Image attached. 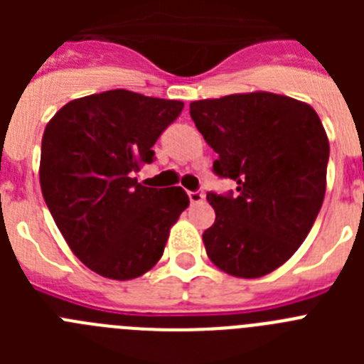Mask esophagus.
I'll return each mask as SVG.
<instances>
[{
	"mask_svg": "<svg viewBox=\"0 0 364 364\" xmlns=\"http://www.w3.org/2000/svg\"><path fill=\"white\" fill-rule=\"evenodd\" d=\"M189 200H191V204H198V202H202L204 200V191H202V189L189 191Z\"/></svg>",
	"mask_w": 364,
	"mask_h": 364,
	"instance_id": "1",
	"label": "esophagus"
}]
</instances>
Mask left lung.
I'll return each instance as SVG.
<instances>
[{"label":"left lung","mask_w":364,"mask_h":364,"mask_svg":"<svg viewBox=\"0 0 364 364\" xmlns=\"http://www.w3.org/2000/svg\"><path fill=\"white\" fill-rule=\"evenodd\" d=\"M191 118L218 154L213 173L237 193H208L215 222L202 235L222 272L268 275L310 233L326 191L328 136L308 104L273 92L198 100Z\"/></svg>","instance_id":"obj_1"}]
</instances>
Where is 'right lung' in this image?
<instances>
[{
	"mask_svg": "<svg viewBox=\"0 0 364 364\" xmlns=\"http://www.w3.org/2000/svg\"><path fill=\"white\" fill-rule=\"evenodd\" d=\"M182 109L178 100L114 89L73 100L45 127V204L74 255L102 277L127 281L149 272L188 208L182 188L136 180Z\"/></svg>",
	"mask_w": 364,
	"mask_h": 364,
	"instance_id": "1",
	"label": "right lung"
}]
</instances>
